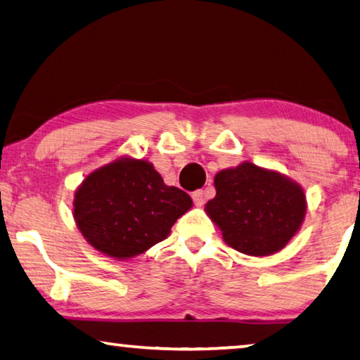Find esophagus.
<instances>
[{
	"instance_id": "1",
	"label": "esophagus",
	"mask_w": 360,
	"mask_h": 360,
	"mask_svg": "<svg viewBox=\"0 0 360 360\" xmlns=\"http://www.w3.org/2000/svg\"><path fill=\"white\" fill-rule=\"evenodd\" d=\"M192 200H194L195 205H202V203L205 202V197H203V192H202V191H195L194 194H192Z\"/></svg>"
}]
</instances>
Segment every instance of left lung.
<instances>
[{
	"label": "left lung",
	"mask_w": 360,
	"mask_h": 360,
	"mask_svg": "<svg viewBox=\"0 0 360 360\" xmlns=\"http://www.w3.org/2000/svg\"><path fill=\"white\" fill-rule=\"evenodd\" d=\"M217 195L205 212L229 248L265 257L280 252L300 229L307 210L297 182L250 162L214 176Z\"/></svg>",
	"instance_id": "left-lung-1"
}]
</instances>
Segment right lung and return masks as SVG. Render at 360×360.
<instances>
[{
  "label": "right lung",
  "mask_w": 360,
  "mask_h": 360,
  "mask_svg": "<svg viewBox=\"0 0 360 360\" xmlns=\"http://www.w3.org/2000/svg\"><path fill=\"white\" fill-rule=\"evenodd\" d=\"M72 205L87 243L111 259L127 260L168 238L192 198L166 186L147 160L121 157L90 173Z\"/></svg>",
  "instance_id": "right-lung-1"
}]
</instances>
